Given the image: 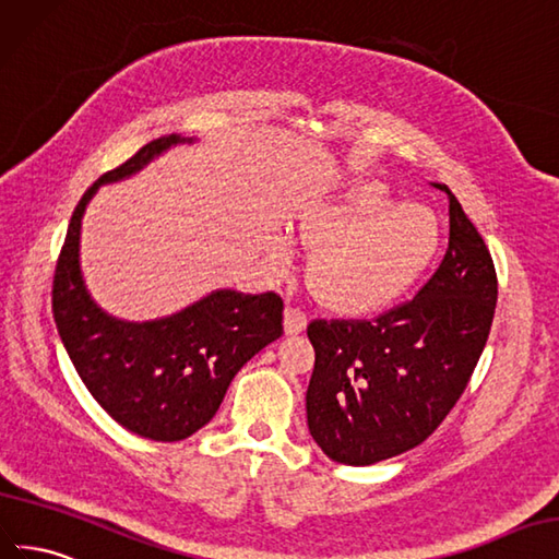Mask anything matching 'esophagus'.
I'll use <instances>...</instances> for the list:
<instances>
[{
    "mask_svg": "<svg viewBox=\"0 0 559 559\" xmlns=\"http://www.w3.org/2000/svg\"><path fill=\"white\" fill-rule=\"evenodd\" d=\"M285 321H283V325H285V332L288 334H299L301 330L307 328V313L301 311L299 307H285Z\"/></svg>",
    "mask_w": 559,
    "mask_h": 559,
    "instance_id": "34e87169",
    "label": "esophagus"
}]
</instances>
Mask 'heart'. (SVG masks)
Returning <instances> with one entry per match:
<instances>
[{"label":"heart","instance_id":"b5f03b06","mask_svg":"<svg viewBox=\"0 0 559 559\" xmlns=\"http://www.w3.org/2000/svg\"><path fill=\"white\" fill-rule=\"evenodd\" d=\"M299 246L316 247L309 283L325 307L372 313L389 307L436 258L440 225L417 203H393L391 189L356 178L334 194L309 203L293 219ZM290 243L276 238L271 260L283 266Z\"/></svg>","mask_w":559,"mask_h":559}]
</instances>
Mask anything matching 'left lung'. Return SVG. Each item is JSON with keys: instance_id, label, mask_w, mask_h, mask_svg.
Wrapping results in <instances>:
<instances>
[{"instance_id": "1", "label": "left lung", "mask_w": 559, "mask_h": 559, "mask_svg": "<svg viewBox=\"0 0 559 559\" xmlns=\"http://www.w3.org/2000/svg\"><path fill=\"white\" fill-rule=\"evenodd\" d=\"M436 274L372 321H311V438L332 461L370 466L421 444L468 386L497 309L491 254L452 191Z\"/></svg>"}]
</instances>
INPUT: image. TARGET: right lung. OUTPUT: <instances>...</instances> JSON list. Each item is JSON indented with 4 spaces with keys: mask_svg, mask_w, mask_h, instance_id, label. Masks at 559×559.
<instances>
[{
    "mask_svg": "<svg viewBox=\"0 0 559 559\" xmlns=\"http://www.w3.org/2000/svg\"><path fill=\"white\" fill-rule=\"evenodd\" d=\"M180 142L194 140L156 138L86 189L53 276V321L76 374L111 419L158 442L185 440L209 424L236 372L283 334V299L276 293L215 290L145 323L121 321L91 299L79 269V231L88 201L100 185L131 178Z\"/></svg>",
    "mask_w": 559,
    "mask_h": 559,
    "instance_id": "right-lung-1",
    "label": "right lung"
}]
</instances>
